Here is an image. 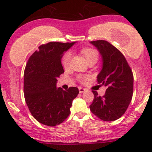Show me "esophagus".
<instances>
[{"instance_id":"esophagus-1","label":"esophagus","mask_w":152,"mask_h":152,"mask_svg":"<svg viewBox=\"0 0 152 152\" xmlns=\"http://www.w3.org/2000/svg\"><path fill=\"white\" fill-rule=\"evenodd\" d=\"M79 90L80 93H83V92H84V91H86V89H84V88H82V87H79Z\"/></svg>"}]
</instances>
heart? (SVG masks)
<instances>
[{"mask_svg":"<svg viewBox=\"0 0 152 152\" xmlns=\"http://www.w3.org/2000/svg\"><path fill=\"white\" fill-rule=\"evenodd\" d=\"M81 53L84 55V56L86 58V61L91 59V58H97V53L92 49H89V48H84L81 50ZM71 59V52H67L66 54L63 56L62 60V64L64 68H68L70 65ZM80 79L84 80L86 77L84 76H80Z\"/></svg>","mask_w":152,"mask_h":152,"instance_id":"b5f03b06","label":"heart"}]
</instances>
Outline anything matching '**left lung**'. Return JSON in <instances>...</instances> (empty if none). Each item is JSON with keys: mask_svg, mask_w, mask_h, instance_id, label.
<instances>
[{"mask_svg": "<svg viewBox=\"0 0 152 152\" xmlns=\"http://www.w3.org/2000/svg\"><path fill=\"white\" fill-rule=\"evenodd\" d=\"M97 49L102 61L97 82L106 87L105 94L94 95L90 105L91 113L104 121L121 118L131 103L133 90V76L126 58L113 45L105 40L90 42Z\"/></svg>", "mask_w": 152, "mask_h": 152, "instance_id": "8db88e82", "label": "left lung"}]
</instances>
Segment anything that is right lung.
I'll return each instance as SVG.
<instances>
[{
  "label": "right lung",
  "instance_id": "1",
  "mask_svg": "<svg viewBox=\"0 0 152 152\" xmlns=\"http://www.w3.org/2000/svg\"><path fill=\"white\" fill-rule=\"evenodd\" d=\"M75 43L50 42L42 45L31 55L25 68V101L32 116L45 126L63 123L79 92L76 87L63 90L56 86L57 79L64 73L61 64L63 53Z\"/></svg>",
  "mask_w": 152,
  "mask_h": 152
}]
</instances>
